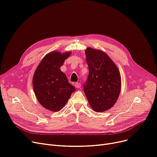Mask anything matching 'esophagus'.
Segmentation results:
<instances>
[{"mask_svg":"<svg viewBox=\"0 0 157 157\" xmlns=\"http://www.w3.org/2000/svg\"><path fill=\"white\" fill-rule=\"evenodd\" d=\"M74 86H75V87H76V88H81V83H76L74 84Z\"/></svg>","mask_w":157,"mask_h":157,"instance_id":"34e87169","label":"esophagus"}]
</instances>
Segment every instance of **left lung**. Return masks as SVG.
Masks as SVG:
<instances>
[{"label": "left lung", "instance_id": "1", "mask_svg": "<svg viewBox=\"0 0 157 157\" xmlns=\"http://www.w3.org/2000/svg\"><path fill=\"white\" fill-rule=\"evenodd\" d=\"M88 76L83 90L90 107L97 112L112 108L121 92V78L117 67L103 51L85 50Z\"/></svg>", "mask_w": 157, "mask_h": 157}]
</instances>
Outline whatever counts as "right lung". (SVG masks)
I'll list each match as a JSON object with an SVG mask.
<instances>
[{"label": "right lung", "instance_id": "add662e5", "mask_svg": "<svg viewBox=\"0 0 157 157\" xmlns=\"http://www.w3.org/2000/svg\"><path fill=\"white\" fill-rule=\"evenodd\" d=\"M71 52L52 51L41 61L34 74L33 89L39 103L47 110L58 112L66 105L76 88L60 70Z\"/></svg>", "mask_w": 157, "mask_h": 157}]
</instances>
